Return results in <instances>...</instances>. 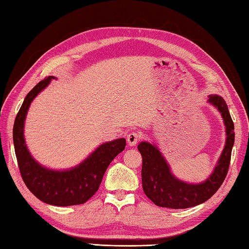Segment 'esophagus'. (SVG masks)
I'll return each instance as SVG.
<instances>
[{"mask_svg": "<svg viewBox=\"0 0 249 249\" xmlns=\"http://www.w3.org/2000/svg\"><path fill=\"white\" fill-rule=\"evenodd\" d=\"M126 139H127L128 145L134 146V145L137 144V142L139 141L140 135H139L138 133H135V131H133V133H129V134L127 135V138H126Z\"/></svg>", "mask_w": 249, "mask_h": 249, "instance_id": "obj_1", "label": "esophagus"}]
</instances>
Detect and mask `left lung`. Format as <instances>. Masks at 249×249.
I'll list each match as a JSON object with an SVG mask.
<instances>
[{
    "mask_svg": "<svg viewBox=\"0 0 249 249\" xmlns=\"http://www.w3.org/2000/svg\"><path fill=\"white\" fill-rule=\"evenodd\" d=\"M208 103L217 109L224 120L226 143L213 172L201 183H187L171 172L166 158L155 143L142 141L138 150L142 155V188L146 197L161 208L187 209L205 202L217 192L228 172L234 144V124L224 98L210 95Z\"/></svg>",
    "mask_w": 249,
    "mask_h": 249,
    "instance_id": "1",
    "label": "left lung"
}]
</instances>
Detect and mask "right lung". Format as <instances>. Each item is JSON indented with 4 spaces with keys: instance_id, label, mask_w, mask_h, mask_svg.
Here are the masks:
<instances>
[{
    "instance_id": "obj_1",
    "label": "right lung",
    "mask_w": 249,
    "mask_h": 249,
    "mask_svg": "<svg viewBox=\"0 0 249 249\" xmlns=\"http://www.w3.org/2000/svg\"><path fill=\"white\" fill-rule=\"evenodd\" d=\"M53 76L36 84L26 95L16 116L13 138L15 153L23 182L30 192L43 202L56 206L82 204L97 192L110 162L124 151V138L105 142L79 165L64 170L47 168L35 160L24 139V124L31 103L49 86Z\"/></svg>"
}]
</instances>
